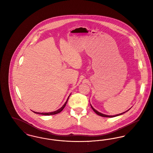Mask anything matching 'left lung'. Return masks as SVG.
Here are the masks:
<instances>
[{"label":"left lung","mask_w":153,"mask_h":153,"mask_svg":"<svg viewBox=\"0 0 153 153\" xmlns=\"http://www.w3.org/2000/svg\"><path fill=\"white\" fill-rule=\"evenodd\" d=\"M90 105H91V107L92 108V109H93V110L97 114H98L99 116H102V117H116V116H120V115H121V114H124V113H126L127 111H128L130 109H128V110H127L126 111H124V112H123V113H120V114H116V115H113V116H109V115H106V114H102V113H101L100 112H99V111H98L97 110H96V109H94L93 107V106L91 105V104H90Z\"/></svg>","instance_id":"1"}]
</instances>
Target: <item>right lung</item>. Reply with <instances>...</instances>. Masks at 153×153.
Segmentation results:
<instances>
[{
	"instance_id": "right-lung-1",
	"label": "right lung",
	"mask_w": 153,
	"mask_h": 153,
	"mask_svg": "<svg viewBox=\"0 0 153 153\" xmlns=\"http://www.w3.org/2000/svg\"><path fill=\"white\" fill-rule=\"evenodd\" d=\"M70 94L69 95V96H68V99H67V100H66V102H65V104L63 105V106H62V107H60L59 109H58V110H56V111H51V112H49V113H39V112H35V111H33V113H36V114H42V115H45V116H51V115H54V114H58V113H60V112L63 110V108H65V107L66 106V104H67V102L68 101V98H69Z\"/></svg>"
}]
</instances>
